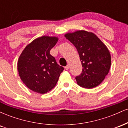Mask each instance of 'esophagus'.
Here are the masks:
<instances>
[{
	"label": "esophagus",
	"mask_w": 128,
	"mask_h": 128,
	"mask_svg": "<svg viewBox=\"0 0 128 128\" xmlns=\"http://www.w3.org/2000/svg\"><path fill=\"white\" fill-rule=\"evenodd\" d=\"M69 67H70V66H69L68 64V65H67V66H66V67H65V68H66V70H68V69H69Z\"/></svg>",
	"instance_id": "obj_1"
}]
</instances>
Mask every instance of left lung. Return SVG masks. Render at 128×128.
Segmentation results:
<instances>
[{
	"label": "left lung",
	"instance_id": "1",
	"mask_svg": "<svg viewBox=\"0 0 128 128\" xmlns=\"http://www.w3.org/2000/svg\"><path fill=\"white\" fill-rule=\"evenodd\" d=\"M65 37L75 46L83 67L80 74L75 78L78 84L88 89L99 86L111 67L108 48L96 35L86 30L66 34Z\"/></svg>",
	"mask_w": 128,
	"mask_h": 128
}]
</instances>
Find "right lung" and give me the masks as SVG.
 Here are the masks:
<instances>
[{"label":"right lung","instance_id":"add662e5","mask_svg":"<svg viewBox=\"0 0 128 128\" xmlns=\"http://www.w3.org/2000/svg\"><path fill=\"white\" fill-rule=\"evenodd\" d=\"M58 38L42 36L26 46L19 57L17 68L23 83L33 92L44 94L56 84L64 67L50 54Z\"/></svg>","mask_w":128,"mask_h":128}]
</instances>
